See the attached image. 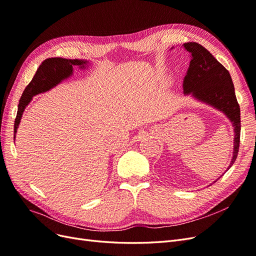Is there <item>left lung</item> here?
Segmentation results:
<instances>
[{
	"instance_id": "1",
	"label": "left lung",
	"mask_w": 256,
	"mask_h": 256,
	"mask_svg": "<svg viewBox=\"0 0 256 256\" xmlns=\"http://www.w3.org/2000/svg\"><path fill=\"white\" fill-rule=\"evenodd\" d=\"M182 47L189 52L191 58L187 74L184 78V94H191L200 102L221 111L226 115L234 127V150L228 170L237 158L242 129L240 108L236 99L233 81L228 69L203 46L198 42H186Z\"/></svg>"
}]
</instances>
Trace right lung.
<instances>
[{"label":"right lung","mask_w":256,"mask_h":256,"mask_svg":"<svg viewBox=\"0 0 256 256\" xmlns=\"http://www.w3.org/2000/svg\"><path fill=\"white\" fill-rule=\"evenodd\" d=\"M86 65L88 60H67L62 58H51L44 60L38 67L32 81L28 84L19 100L18 112L14 126V136L17 134L23 111H24L33 96L50 90L63 80L69 78L72 74V69L74 66L84 69L86 68Z\"/></svg>","instance_id":"right-lung-1"}]
</instances>
